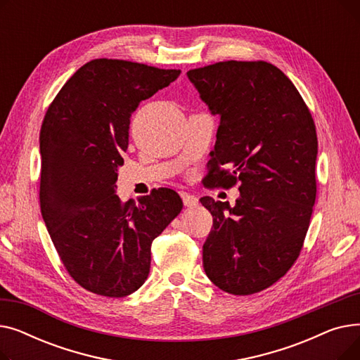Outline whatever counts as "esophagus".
<instances>
[{
  "label": "esophagus",
  "instance_id": "esophagus-1",
  "mask_svg": "<svg viewBox=\"0 0 360 360\" xmlns=\"http://www.w3.org/2000/svg\"><path fill=\"white\" fill-rule=\"evenodd\" d=\"M182 200H184V204H185L186 207H190V209H193V207H197V205H198V198H197L195 195L184 193V194H182Z\"/></svg>",
  "mask_w": 360,
  "mask_h": 360
}]
</instances>
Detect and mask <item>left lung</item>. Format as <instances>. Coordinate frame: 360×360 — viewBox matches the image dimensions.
<instances>
[{
  "mask_svg": "<svg viewBox=\"0 0 360 360\" xmlns=\"http://www.w3.org/2000/svg\"><path fill=\"white\" fill-rule=\"evenodd\" d=\"M188 79L220 120L207 184L239 186V198L202 197L213 228L202 245L204 271L232 295H252L285 276L304 245L316 195L315 124L277 67L224 61Z\"/></svg>",
  "mask_w": 360,
  "mask_h": 360,
  "instance_id": "left-lung-1",
  "label": "left lung"
}]
</instances>
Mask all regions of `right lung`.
I'll return each mask as SVG.
<instances>
[{"mask_svg": "<svg viewBox=\"0 0 360 360\" xmlns=\"http://www.w3.org/2000/svg\"><path fill=\"white\" fill-rule=\"evenodd\" d=\"M181 70L93 60L75 71L46 110L41 147V212L53 247L82 288L122 297L143 286L151 242L182 210L159 188L136 204L117 193L129 118Z\"/></svg>", "mask_w": 360, "mask_h": 360, "instance_id": "1", "label": "right lung"}]
</instances>
